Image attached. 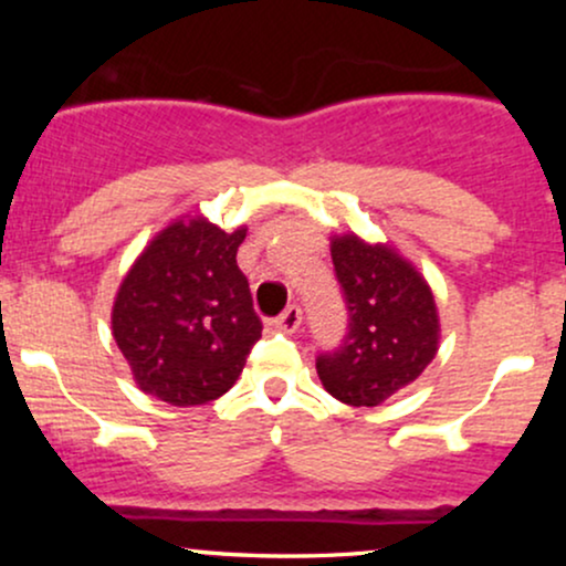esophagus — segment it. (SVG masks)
<instances>
[{
	"label": "esophagus",
	"instance_id": "obj_1",
	"mask_svg": "<svg viewBox=\"0 0 566 566\" xmlns=\"http://www.w3.org/2000/svg\"><path fill=\"white\" fill-rule=\"evenodd\" d=\"M301 324H303V311L297 308V305H290V308L276 319V327L284 329V333H297Z\"/></svg>",
	"mask_w": 566,
	"mask_h": 566
}]
</instances>
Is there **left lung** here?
Segmentation results:
<instances>
[{
  "label": "left lung",
  "mask_w": 566,
  "mask_h": 566,
  "mask_svg": "<svg viewBox=\"0 0 566 566\" xmlns=\"http://www.w3.org/2000/svg\"><path fill=\"white\" fill-rule=\"evenodd\" d=\"M335 274L348 308L340 346L316 356L322 386L350 407H378L420 378L439 350V314L428 282L394 247L356 233L333 237Z\"/></svg>",
  "instance_id": "1"
}]
</instances>
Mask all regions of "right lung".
I'll return each mask as SVG.
<instances>
[{"mask_svg":"<svg viewBox=\"0 0 566 566\" xmlns=\"http://www.w3.org/2000/svg\"><path fill=\"white\" fill-rule=\"evenodd\" d=\"M207 218L161 229L122 279L112 333L143 394L175 407L207 405L242 375L263 324L252 308L237 250Z\"/></svg>","mask_w":566,"mask_h":566,"instance_id":"add662e5","label":"right lung"}]
</instances>
